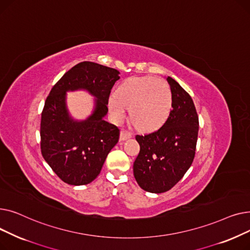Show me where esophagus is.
Listing matches in <instances>:
<instances>
[{
	"mask_svg": "<svg viewBox=\"0 0 250 250\" xmlns=\"http://www.w3.org/2000/svg\"><path fill=\"white\" fill-rule=\"evenodd\" d=\"M129 138H132V134H130L129 132H127V130H125V129H123L122 132H121V140L122 141H125V140H127Z\"/></svg>",
	"mask_w": 250,
	"mask_h": 250,
	"instance_id": "obj_1",
	"label": "esophagus"
}]
</instances>
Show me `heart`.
I'll list each match as a JSON object with an SVG mask.
<instances>
[{
    "label": "heart",
    "instance_id": "heart-1",
    "mask_svg": "<svg viewBox=\"0 0 250 250\" xmlns=\"http://www.w3.org/2000/svg\"><path fill=\"white\" fill-rule=\"evenodd\" d=\"M172 92L163 79L129 78L109 97L108 106L114 121L120 123L129 109L134 125L145 132L157 129L166 121L172 108Z\"/></svg>",
    "mask_w": 250,
    "mask_h": 250
}]
</instances>
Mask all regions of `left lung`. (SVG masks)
<instances>
[{
	"instance_id": "left-lung-1",
	"label": "left lung",
	"mask_w": 250,
	"mask_h": 250,
	"mask_svg": "<svg viewBox=\"0 0 250 250\" xmlns=\"http://www.w3.org/2000/svg\"><path fill=\"white\" fill-rule=\"evenodd\" d=\"M172 92V109L165 124L155 132L137 135L140 153L134 176L144 190L161 193L171 189L190 167L199 134V116L188 92L167 77Z\"/></svg>"
}]
</instances>
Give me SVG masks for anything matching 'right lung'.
Instances as JSON below:
<instances>
[{
	"label": "right lung",
	"instance_id": "obj_1",
	"mask_svg": "<svg viewBox=\"0 0 250 250\" xmlns=\"http://www.w3.org/2000/svg\"><path fill=\"white\" fill-rule=\"evenodd\" d=\"M120 72L105 65L82 62L65 73L51 88L42 113L41 149L44 160L63 182L84 186L93 181L110 150L120 139V129L103 120ZM87 89L96 107L87 120L69 116L65 92Z\"/></svg>",
	"mask_w": 250,
	"mask_h": 250
}]
</instances>
